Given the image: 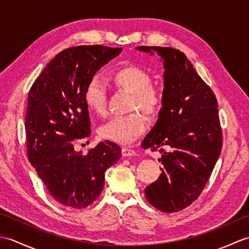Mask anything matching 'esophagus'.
I'll return each instance as SVG.
<instances>
[{"mask_svg":"<svg viewBox=\"0 0 249 249\" xmlns=\"http://www.w3.org/2000/svg\"><path fill=\"white\" fill-rule=\"evenodd\" d=\"M122 155H123L124 157H127V156H135L137 155V153L134 151L129 149V147H122Z\"/></svg>","mask_w":249,"mask_h":249,"instance_id":"1","label":"esophagus"}]
</instances>
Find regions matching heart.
Wrapping results in <instances>:
<instances>
[{
	"label": "heart",
	"instance_id": "heart-1",
	"mask_svg": "<svg viewBox=\"0 0 249 249\" xmlns=\"http://www.w3.org/2000/svg\"><path fill=\"white\" fill-rule=\"evenodd\" d=\"M113 87L119 91L130 94L129 111L140 110L153 119L160 112L163 104L161 89L151 83V75L143 68L128 64L116 68L109 75ZM83 99L89 112L102 116L106 113L107 92L98 79H92L84 89ZM146 129V120L138 112L113 118L99 129L105 139L128 144L135 141Z\"/></svg>",
	"mask_w": 249,
	"mask_h": 249
}]
</instances>
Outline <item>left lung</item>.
<instances>
[{"mask_svg":"<svg viewBox=\"0 0 249 249\" xmlns=\"http://www.w3.org/2000/svg\"><path fill=\"white\" fill-rule=\"evenodd\" d=\"M163 61V104L143 149H160L161 174L145 187V198L161 212H178L197 200L223 147L215 94L183 52L170 47L140 46Z\"/></svg>","mask_w":249,"mask_h":249,"instance_id":"8db88e82","label":"left lung"}]
</instances>
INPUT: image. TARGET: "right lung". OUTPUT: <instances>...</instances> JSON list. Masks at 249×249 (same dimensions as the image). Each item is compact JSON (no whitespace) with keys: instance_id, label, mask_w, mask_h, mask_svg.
Listing matches in <instances>:
<instances>
[{"instance_id":"1","label":"right lung","mask_w":249,"mask_h":249,"mask_svg":"<svg viewBox=\"0 0 249 249\" xmlns=\"http://www.w3.org/2000/svg\"><path fill=\"white\" fill-rule=\"evenodd\" d=\"M121 51L102 45L67 48L45 67L29 92V160L49 194L68 208L93 203L104 188L106 170L122 156L121 147L109 140L99 142L86 155L73 150V140L91 135L84 89Z\"/></svg>"}]
</instances>
